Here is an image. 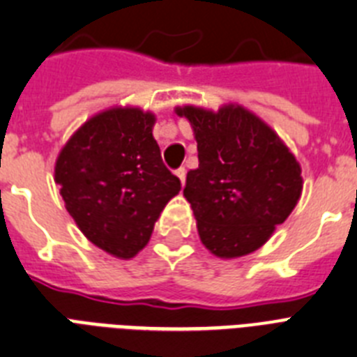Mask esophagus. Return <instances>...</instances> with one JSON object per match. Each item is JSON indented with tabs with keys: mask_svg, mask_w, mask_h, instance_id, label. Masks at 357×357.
<instances>
[{
	"mask_svg": "<svg viewBox=\"0 0 357 357\" xmlns=\"http://www.w3.org/2000/svg\"><path fill=\"white\" fill-rule=\"evenodd\" d=\"M175 175L178 176V181H181V184L184 185V182H185V169H184V167H178V169H176V172H175Z\"/></svg>",
	"mask_w": 357,
	"mask_h": 357,
	"instance_id": "34e87169",
	"label": "esophagus"
}]
</instances>
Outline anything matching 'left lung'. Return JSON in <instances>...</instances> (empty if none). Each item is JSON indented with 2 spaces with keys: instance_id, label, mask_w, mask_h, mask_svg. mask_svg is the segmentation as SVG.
<instances>
[{
  "instance_id": "obj_1",
  "label": "left lung",
  "mask_w": 357,
  "mask_h": 357,
  "mask_svg": "<svg viewBox=\"0 0 357 357\" xmlns=\"http://www.w3.org/2000/svg\"><path fill=\"white\" fill-rule=\"evenodd\" d=\"M199 167L188 172L184 197L200 241L213 255L235 259L272 237L301 197V166L279 135L243 105L219 111L184 105Z\"/></svg>"
}]
</instances>
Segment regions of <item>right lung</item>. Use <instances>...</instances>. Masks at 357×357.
<instances>
[{
    "instance_id": "right-lung-1",
    "label": "right lung",
    "mask_w": 357,
    "mask_h": 357,
    "mask_svg": "<svg viewBox=\"0 0 357 357\" xmlns=\"http://www.w3.org/2000/svg\"><path fill=\"white\" fill-rule=\"evenodd\" d=\"M155 120L140 107L105 109L82 123L56 158L54 181L79 231L119 259L149 243L181 191L153 138Z\"/></svg>"
}]
</instances>
